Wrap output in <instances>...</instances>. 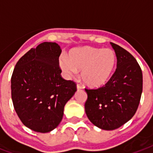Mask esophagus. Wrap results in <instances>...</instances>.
Here are the masks:
<instances>
[{
    "mask_svg": "<svg viewBox=\"0 0 153 153\" xmlns=\"http://www.w3.org/2000/svg\"><path fill=\"white\" fill-rule=\"evenodd\" d=\"M77 89L78 90H81V89H82V86L81 85H79V84H77Z\"/></svg>",
    "mask_w": 153,
    "mask_h": 153,
    "instance_id": "obj_1",
    "label": "esophagus"
}]
</instances>
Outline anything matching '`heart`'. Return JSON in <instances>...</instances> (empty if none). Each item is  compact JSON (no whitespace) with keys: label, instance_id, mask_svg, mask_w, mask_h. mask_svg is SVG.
I'll return each mask as SVG.
<instances>
[{"label":"heart","instance_id":"1","mask_svg":"<svg viewBox=\"0 0 153 153\" xmlns=\"http://www.w3.org/2000/svg\"><path fill=\"white\" fill-rule=\"evenodd\" d=\"M59 64L66 76L71 78L77 71H82L84 83L91 87H100L111 78L117 64V55L113 49L82 47L71 50L67 59L61 58Z\"/></svg>","mask_w":153,"mask_h":153}]
</instances>
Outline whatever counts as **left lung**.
<instances>
[{"label": "left lung", "mask_w": 153, "mask_h": 153, "mask_svg": "<svg viewBox=\"0 0 153 153\" xmlns=\"http://www.w3.org/2000/svg\"><path fill=\"white\" fill-rule=\"evenodd\" d=\"M117 55V68L110 79L96 89L85 88V111L98 128L114 130L129 121L137 112L142 94L140 65L130 53L110 43Z\"/></svg>", "instance_id": "obj_1"}]
</instances>
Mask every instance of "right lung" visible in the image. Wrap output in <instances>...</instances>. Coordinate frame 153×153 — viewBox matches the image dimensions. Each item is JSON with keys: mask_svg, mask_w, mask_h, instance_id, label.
<instances>
[{"mask_svg": "<svg viewBox=\"0 0 153 153\" xmlns=\"http://www.w3.org/2000/svg\"><path fill=\"white\" fill-rule=\"evenodd\" d=\"M56 43L44 42L18 60L11 78L13 106L25 126L48 133L59 126L63 109L77 91L76 83L61 76Z\"/></svg>", "mask_w": 153, "mask_h": 153, "instance_id": "right-lung-1", "label": "right lung"}]
</instances>
